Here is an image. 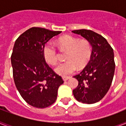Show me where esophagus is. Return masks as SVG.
I'll return each instance as SVG.
<instances>
[{"label": "esophagus", "mask_w": 126, "mask_h": 126, "mask_svg": "<svg viewBox=\"0 0 126 126\" xmlns=\"http://www.w3.org/2000/svg\"><path fill=\"white\" fill-rule=\"evenodd\" d=\"M70 79V77H63V80L64 81H67V80H69Z\"/></svg>", "instance_id": "obj_1"}]
</instances>
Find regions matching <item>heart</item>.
I'll use <instances>...</instances> for the list:
<instances>
[{"instance_id":"heart-1","label":"heart","mask_w":126,"mask_h":126,"mask_svg":"<svg viewBox=\"0 0 126 126\" xmlns=\"http://www.w3.org/2000/svg\"><path fill=\"white\" fill-rule=\"evenodd\" d=\"M57 45L61 51H67L66 62L59 64L55 69L58 75L66 77L79 69H82L88 64L92 55V46L87 40H79L74 36H65L57 41ZM43 56L48 64L55 65L57 63L59 54L53 44L49 42L43 47Z\"/></svg>"}]
</instances>
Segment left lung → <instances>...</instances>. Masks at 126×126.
Returning <instances> with one entry per match:
<instances>
[{"instance_id":"1","label":"left lung","mask_w":126,"mask_h":126,"mask_svg":"<svg viewBox=\"0 0 126 126\" xmlns=\"http://www.w3.org/2000/svg\"><path fill=\"white\" fill-rule=\"evenodd\" d=\"M90 42L92 51L86 67L74 78L79 85L73 90L75 99L83 103L93 104L104 97L111 86L115 70L112 47L101 35L87 29L72 31Z\"/></svg>"}]
</instances>
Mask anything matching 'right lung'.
Segmentation results:
<instances>
[{
  "label": "right lung",
  "instance_id": "right-lung-1",
  "mask_svg": "<svg viewBox=\"0 0 126 126\" xmlns=\"http://www.w3.org/2000/svg\"><path fill=\"white\" fill-rule=\"evenodd\" d=\"M61 32L32 27L15 42L11 55L14 80L23 99L34 107L51 105L57 99L58 88L64 82L43 56L45 44Z\"/></svg>",
  "mask_w": 126,
  "mask_h": 126
}]
</instances>
